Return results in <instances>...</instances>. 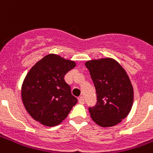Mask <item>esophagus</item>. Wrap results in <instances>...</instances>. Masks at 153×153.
Wrapping results in <instances>:
<instances>
[{"instance_id": "obj_1", "label": "esophagus", "mask_w": 153, "mask_h": 153, "mask_svg": "<svg viewBox=\"0 0 153 153\" xmlns=\"http://www.w3.org/2000/svg\"><path fill=\"white\" fill-rule=\"evenodd\" d=\"M84 102H85V101H84L83 97H79V103H80V104H84Z\"/></svg>"}]
</instances>
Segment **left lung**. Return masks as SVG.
Masks as SVG:
<instances>
[{"instance_id": "obj_1", "label": "left lung", "mask_w": 153, "mask_h": 153, "mask_svg": "<svg viewBox=\"0 0 153 153\" xmlns=\"http://www.w3.org/2000/svg\"><path fill=\"white\" fill-rule=\"evenodd\" d=\"M97 93V104L89 107L91 118L102 127H111L125 119L134 102V88L125 69L112 58L88 60Z\"/></svg>"}]
</instances>
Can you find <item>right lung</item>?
<instances>
[{
    "label": "right lung",
    "instance_id": "1",
    "mask_svg": "<svg viewBox=\"0 0 153 153\" xmlns=\"http://www.w3.org/2000/svg\"><path fill=\"white\" fill-rule=\"evenodd\" d=\"M75 65L73 60L49 54L30 69L22 84L21 97L32 118L49 127L66 118L78 100L64 78Z\"/></svg>",
    "mask_w": 153,
    "mask_h": 153
}]
</instances>
